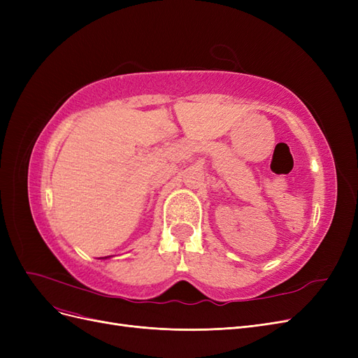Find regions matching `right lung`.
<instances>
[{
  "label": "right lung",
  "mask_w": 358,
  "mask_h": 358,
  "mask_svg": "<svg viewBox=\"0 0 358 358\" xmlns=\"http://www.w3.org/2000/svg\"><path fill=\"white\" fill-rule=\"evenodd\" d=\"M101 258H103V259H104V258H109V257H101Z\"/></svg>",
  "instance_id": "add662e5"
}]
</instances>
